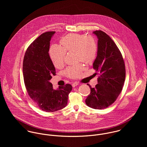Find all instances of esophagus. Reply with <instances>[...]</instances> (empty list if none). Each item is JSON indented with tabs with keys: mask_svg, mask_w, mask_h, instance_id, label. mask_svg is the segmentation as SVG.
Segmentation results:
<instances>
[{
	"mask_svg": "<svg viewBox=\"0 0 147 147\" xmlns=\"http://www.w3.org/2000/svg\"><path fill=\"white\" fill-rule=\"evenodd\" d=\"M79 85V83H77V82H75V83H72V86H73V87H75L76 86H78Z\"/></svg>",
	"mask_w": 147,
	"mask_h": 147,
	"instance_id": "1",
	"label": "esophagus"
}]
</instances>
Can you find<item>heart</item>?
<instances>
[{
    "label": "heart",
    "mask_w": 147,
    "mask_h": 147,
    "mask_svg": "<svg viewBox=\"0 0 147 147\" xmlns=\"http://www.w3.org/2000/svg\"><path fill=\"white\" fill-rule=\"evenodd\" d=\"M60 44L61 46L52 45L49 50L51 59L56 68H60L63 65L66 52L75 51L78 61L87 64L92 63L97 56V43L92 36L68 34L61 40ZM83 69V65L79 64L68 67L65 73L70 78H76L80 76Z\"/></svg>",
    "instance_id": "b5f03b06"
}]
</instances>
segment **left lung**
Returning <instances> with one entry per match:
<instances>
[{"label": "left lung", "instance_id": "obj_1", "mask_svg": "<svg viewBox=\"0 0 147 147\" xmlns=\"http://www.w3.org/2000/svg\"><path fill=\"white\" fill-rule=\"evenodd\" d=\"M93 33L98 38V51L93 68L100 76L95 88L85 103L95 109H104L113 104L121 93L125 80L126 70L122 55L112 39L105 32L96 30Z\"/></svg>", "mask_w": 147, "mask_h": 147}]
</instances>
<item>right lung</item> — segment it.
Returning <instances> with one entry per match:
<instances>
[{"label": "right lung", "mask_w": 147, "mask_h": 147, "mask_svg": "<svg viewBox=\"0 0 147 147\" xmlns=\"http://www.w3.org/2000/svg\"><path fill=\"white\" fill-rule=\"evenodd\" d=\"M55 32H45L29 46L23 61L24 80L30 97L46 112H54L66 106L70 84L54 89L50 82L55 68L50 57V40Z\"/></svg>", "instance_id": "obj_1"}]
</instances>
